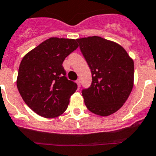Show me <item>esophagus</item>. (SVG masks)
Listing matches in <instances>:
<instances>
[{
	"instance_id": "obj_1",
	"label": "esophagus",
	"mask_w": 156,
	"mask_h": 156,
	"mask_svg": "<svg viewBox=\"0 0 156 156\" xmlns=\"http://www.w3.org/2000/svg\"><path fill=\"white\" fill-rule=\"evenodd\" d=\"M76 83H77V85H78V88H79L80 85H81V82H80V80H79V79L77 80V81H76Z\"/></svg>"
}]
</instances>
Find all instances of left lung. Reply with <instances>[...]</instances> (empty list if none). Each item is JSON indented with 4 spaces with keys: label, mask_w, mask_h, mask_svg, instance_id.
<instances>
[{
    "label": "left lung",
    "mask_w": 156,
    "mask_h": 156,
    "mask_svg": "<svg viewBox=\"0 0 156 156\" xmlns=\"http://www.w3.org/2000/svg\"><path fill=\"white\" fill-rule=\"evenodd\" d=\"M92 73L91 86L82 90L89 111L106 116L127 101L134 85V61L118 43L99 36L78 39Z\"/></svg>",
    "instance_id": "8db88e82"
}]
</instances>
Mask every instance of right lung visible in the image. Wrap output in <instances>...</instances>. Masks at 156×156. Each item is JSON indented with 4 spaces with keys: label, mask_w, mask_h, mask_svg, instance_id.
Masks as SVG:
<instances>
[{
    "label": "right lung",
    "mask_w": 156,
    "mask_h": 156,
    "mask_svg": "<svg viewBox=\"0 0 156 156\" xmlns=\"http://www.w3.org/2000/svg\"><path fill=\"white\" fill-rule=\"evenodd\" d=\"M78 47L73 39L52 37L22 58L17 87L24 102L38 115L54 118L68 108L78 85L67 78L62 64Z\"/></svg>",
    "instance_id": "right-lung-1"
}]
</instances>
